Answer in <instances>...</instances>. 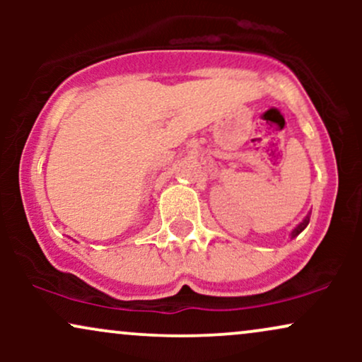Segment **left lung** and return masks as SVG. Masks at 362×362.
Here are the masks:
<instances>
[{
    "label": "left lung",
    "instance_id": "1",
    "mask_svg": "<svg viewBox=\"0 0 362 362\" xmlns=\"http://www.w3.org/2000/svg\"><path fill=\"white\" fill-rule=\"evenodd\" d=\"M308 221H310V218H306V219H305V221H303V223H300V224H298V226H296V228H294V231H293V236L300 235V233H301V231H303V230H305V228H306V226H308Z\"/></svg>",
    "mask_w": 362,
    "mask_h": 362
}]
</instances>
